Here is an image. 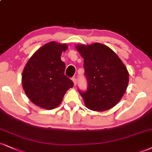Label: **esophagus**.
<instances>
[{
  "instance_id": "obj_1",
  "label": "esophagus",
  "mask_w": 152,
  "mask_h": 152,
  "mask_svg": "<svg viewBox=\"0 0 152 152\" xmlns=\"http://www.w3.org/2000/svg\"><path fill=\"white\" fill-rule=\"evenodd\" d=\"M72 82H73V83H74V85L75 86L76 85H77V79L75 77H72Z\"/></svg>"
}]
</instances>
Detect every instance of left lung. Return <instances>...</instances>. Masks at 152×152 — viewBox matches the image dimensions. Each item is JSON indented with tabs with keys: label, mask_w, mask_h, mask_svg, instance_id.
I'll use <instances>...</instances> for the list:
<instances>
[{
	"label": "left lung",
	"mask_w": 152,
	"mask_h": 152,
	"mask_svg": "<svg viewBox=\"0 0 152 152\" xmlns=\"http://www.w3.org/2000/svg\"><path fill=\"white\" fill-rule=\"evenodd\" d=\"M77 50L84 58L86 91L78 89L86 106L104 111L120 102L128 87L129 74L126 67L114 52L104 44L78 45Z\"/></svg>",
	"instance_id": "left-lung-1"
}]
</instances>
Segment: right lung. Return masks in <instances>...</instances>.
<instances>
[{"mask_svg": "<svg viewBox=\"0 0 152 152\" xmlns=\"http://www.w3.org/2000/svg\"><path fill=\"white\" fill-rule=\"evenodd\" d=\"M66 44L51 42L37 50L22 72V87L28 98L37 106L53 109L61 104L65 92L74 86L65 75V64L61 59Z\"/></svg>", "mask_w": 152, "mask_h": 152, "instance_id": "right-lung-1", "label": "right lung"}]
</instances>
